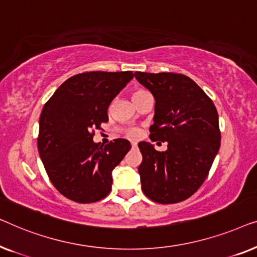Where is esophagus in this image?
Here are the masks:
<instances>
[{"label":"esophagus","instance_id":"1","mask_svg":"<svg viewBox=\"0 0 257 257\" xmlns=\"http://www.w3.org/2000/svg\"><path fill=\"white\" fill-rule=\"evenodd\" d=\"M132 147L133 148H136L137 147V142H132Z\"/></svg>","mask_w":257,"mask_h":257}]
</instances>
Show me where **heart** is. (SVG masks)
I'll return each mask as SVG.
<instances>
[{"mask_svg": "<svg viewBox=\"0 0 257 257\" xmlns=\"http://www.w3.org/2000/svg\"><path fill=\"white\" fill-rule=\"evenodd\" d=\"M148 92L144 91L142 88H139V89H135L133 93V97H136V96H140V95H143V94H147ZM129 137H132V139H136V137L140 136V130L139 129H132L129 130L128 133Z\"/></svg>", "mask_w": 257, "mask_h": 257, "instance_id": "obj_1", "label": "heart"}]
</instances>
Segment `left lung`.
Masks as SVG:
<instances>
[{
	"instance_id": "left-lung-1",
	"label": "left lung",
	"mask_w": 257,
	"mask_h": 257,
	"mask_svg": "<svg viewBox=\"0 0 257 257\" xmlns=\"http://www.w3.org/2000/svg\"><path fill=\"white\" fill-rule=\"evenodd\" d=\"M135 78L155 99L150 139L168 142V150L162 153L149 142L139 143L142 190L160 204L183 201L205 182L219 151L218 111L186 75L136 72Z\"/></svg>"
}]
</instances>
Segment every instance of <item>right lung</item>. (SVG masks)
I'll return each instance as SVG.
<instances>
[{
    "mask_svg": "<svg viewBox=\"0 0 257 257\" xmlns=\"http://www.w3.org/2000/svg\"><path fill=\"white\" fill-rule=\"evenodd\" d=\"M134 78L132 71L86 72L64 81L39 117L38 151L50 180L64 197L88 204L111 190V172L130 150L116 139L101 146L94 129L108 121V107Z\"/></svg>",
    "mask_w": 257,
    "mask_h": 257,
    "instance_id": "obj_1",
    "label": "right lung"
}]
</instances>
